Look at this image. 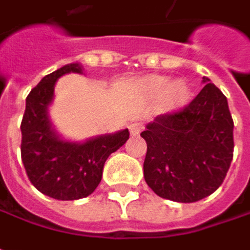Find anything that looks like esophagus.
Returning a JSON list of instances; mask_svg holds the SVG:
<instances>
[{
  "mask_svg": "<svg viewBox=\"0 0 250 250\" xmlns=\"http://www.w3.org/2000/svg\"><path fill=\"white\" fill-rule=\"evenodd\" d=\"M128 128H130V134L131 136H138L140 131H141V128H143V125L136 122V123H131V125H128Z\"/></svg>",
  "mask_w": 250,
  "mask_h": 250,
  "instance_id": "esophagus-1",
  "label": "esophagus"
}]
</instances>
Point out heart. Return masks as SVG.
<instances>
[{
    "label": "heart",
    "mask_w": 250,
    "mask_h": 250,
    "mask_svg": "<svg viewBox=\"0 0 250 250\" xmlns=\"http://www.w3.org/2000/svg\"><path fill=\"white\" fill-rule=\"evenodd\" d=\"M146 89L154 96H162L165 93V101L169 109H178L186 104L189 98L188 86L183 82H170L164 77H151L146 81Z\"/></svg>",
    "instance_id": "obj_1"
}]
</instances>
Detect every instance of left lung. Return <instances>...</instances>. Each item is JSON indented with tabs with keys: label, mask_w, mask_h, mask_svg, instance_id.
I'll return each instance as SVG.
<instances>
[{
	"label": "left lung",
	"mask_w": 250,
	"mask_h": 250,
	"mask_svg": "<svg viewBox=\"0 0 250 250\" xmlns=\"http://www.w3.org/2000/svg\"><path fill=\"white\" fill-rule=\"evenodd\" d=\"M200 93L179 112L161 114L141 137L144 179L159 197L194 203L221 186L233 157V120L224 93L203 77Z\"/></svg>",
	"instance_id": "1"
}]
</instances>
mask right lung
<instances>
[{"label": "right lung", "mask_w": 250, "mask_h": 250, "mask_svg": "<svg viewBox=\"0 0 250 250\" xmlns=\"http://www.w3.org/2000/svg\"><path fill=\"white\" fill-rule=\"evenodd\" d=\"M80 64H67L42 78L26 98L21 131V155L32 185L57 200H78L93 193L102 179L109 155L128 140V130L93 137L83 143L62 140L49 119L56 81Z\"/></svg>", "instance_id": "obj_1"}]
</instances>
